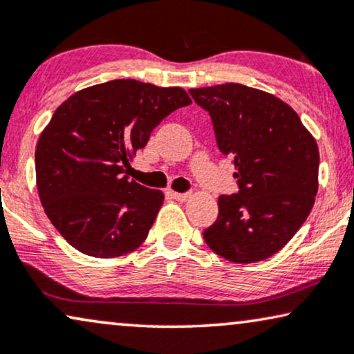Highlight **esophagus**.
<instances>
[{
  "mask_svg": "<svg viewBox=\"0 0 354 354\" xmlns=\"http://www.w3.org/2000/svg\"><path fill=\"white\" fill-rule=\"evenodd\" d=\"M168 194L171 196L173 199L180 201V203H185V201H187V199L191 198V194H189V192H174V191H169Z\"/></svg>",
  "mask_w": 354,
  "mask_h": 354,
  "instance_id": "obj_1",
  "label": "esophagus"
}]
</instances>
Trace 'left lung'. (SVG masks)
<instances>
[{
    "instance_id": "obj_1",
    "label": "left lung",
    "mask_w": 354,
    "mask_h": 354,
    "mask_svg": "<svg viewBox=\"0 0 354 354\" xmlns=\"http://www.w3.org/2000/svg\"><path fill=\"white\" fill-rule=\"evenodd\" d=\"M207 111L217 145L232 156L239 192L218 198L209 248L234 263L272 257L296 235L319 191V147L296 111L239 83L189 89Z\"/></svg>"
}]
</instances>
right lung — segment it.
I'll list each match as a JSON object with an SVG mask.
<instances>
[{
    "label": "right lung",
    "instance_id": "obj_1",
    "mask_svg": "<svg viewBox=\"0 0 354 354\" xmlns=\"http://www.w3.org/2000/svg\"><path fill=\"white\" fill-rule=\"evenodd\" d=\"M189 104L183 88L113 80L57 107L35 147V180L47 217L71 247L115 258L144 243L165 196L122 173L156 125Z\"/></svg>",
    "mask_w": 354,
    "mask_h": 354
}]
</instances>
